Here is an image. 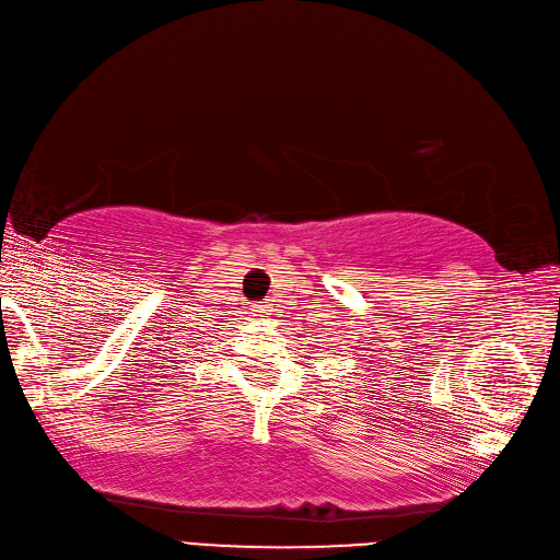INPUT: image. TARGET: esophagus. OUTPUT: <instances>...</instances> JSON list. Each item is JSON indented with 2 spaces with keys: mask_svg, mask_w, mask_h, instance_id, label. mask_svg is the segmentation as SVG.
<instances>
[{
  "mask_svg": "<svg viewBox=\"0 0 560 560\" xmlns=\"http://www.w3.org/2000/svg\"><path fill=\"white\" fill-rule=\"evenodd\" d=\"M257 311L261 313V317H268V315H273V311H270V303H268V301L259 303V308H257Z\"/></svg>",
  "mask_w": 560,
  "mask_h": 560,
  "instance_id": "esophagus-1",
  "label": "esophagus"
}]
</instances>
